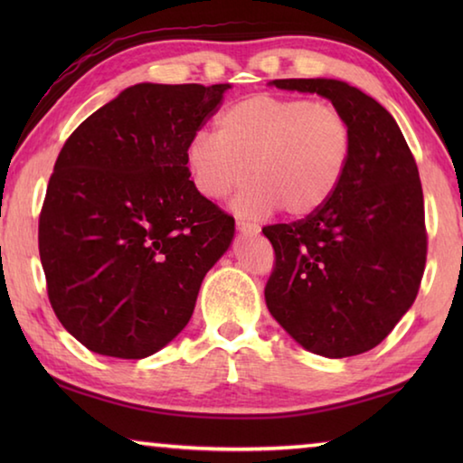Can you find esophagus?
<instances>
[{"mask_svg": "<svg viewBox=\"0 0 463 463\" xmlns=\"http://www.w3.org/2000/svg\"><path fill=\"white\" fill-rule=\"evenodd\" d=\"M237 231L241 234H257V232H260V226L245 222V221H237Z\"/></svg>", "mask_w": 463, "mask_h": 463, "instance_id": "1", "label": "esophagus"}]
</instances>
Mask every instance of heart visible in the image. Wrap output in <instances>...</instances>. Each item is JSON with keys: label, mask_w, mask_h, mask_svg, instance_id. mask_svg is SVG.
<instances>
[{"label": "heart", "mask_w": 463, "mask_h": 463, "mask_svg": "<svg viewBox=\"0 0 463 463\" xmlns=\"http://www.w3.org/2000/svg\"><path fill=\"white\" fill-rule=\"evenodd\" d=\"M354 128L325 101L257 93L224 108L216 135L198 132L185 146L192 184L203 198L234 195V213L263 218L284 208L304 218L326 206L347 174Z\"/></svg>", "instance_id": "1"}]
</instances>
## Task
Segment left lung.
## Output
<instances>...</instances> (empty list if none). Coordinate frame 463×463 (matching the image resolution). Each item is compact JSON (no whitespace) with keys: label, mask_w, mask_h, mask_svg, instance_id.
<instances>
[{"label":"left lung","mask_w":463,"mask_h":463,"mask_svg":"<svg viewBox=\"0 0 463 463\" xmlns=\"http://www.w3.org/2000/svg\"><path fill=\"white\" fill-rule=\"evenodd\" d=\"M318 93L347 116L354 153L318 213L265 226L276 265L265 286L271 317L304 349L351 357L373 349L412 307L427 261L419 169L390 112L336 80H273Z\"/></svg>","instance_id":"left-lung-1"}]
</instances>
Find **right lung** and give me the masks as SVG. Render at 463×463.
Returning a JSON list of instances; mask_svg holds the SVG:
<instances>
[{
  "mask_svg": "<svg viewBox=\"0 0 463 463\" xmlns=\"http://www.w3.org/2000/svg\"><path fill=\"white\" fill-rule=\"evenodd\" d=\"M229 83H137L75 128L38 221L51 307L93 354L143 359L190 323L234 218L195 190L185 146Z\"/></svg>",
  "mask_w": 463,
  "mask_h": 463,
  "instance_id": "1",
  "label": "right lung"
}]
</instances>
